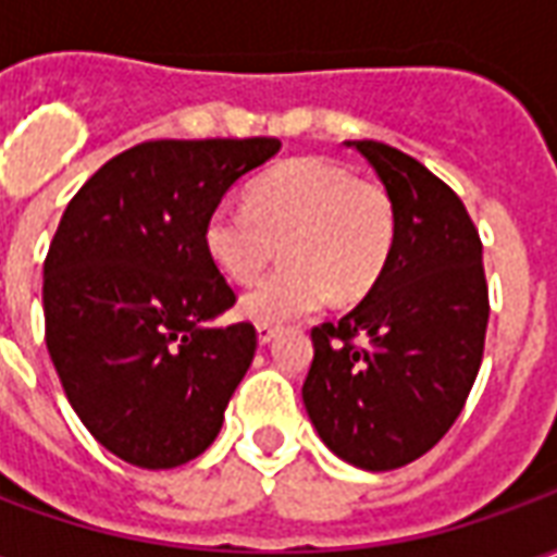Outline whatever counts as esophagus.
<instances>
[{
	"label": "esophagus",
	"instance_id": "34e87169",
	"mask_svg": "<svg viewBox=\"0 0 557 557\" xmlns=\"http://www.w3.org/2000/svg\"><path fill=\"white\" fill-rule=\"evenodd\" d=\"M277 334H280L277 325H259V327H256V337H259V346H268V343L277 337Z\"/></svg>",
	"mask_w": 557,
	"mask_h": 557
}]
</instances>
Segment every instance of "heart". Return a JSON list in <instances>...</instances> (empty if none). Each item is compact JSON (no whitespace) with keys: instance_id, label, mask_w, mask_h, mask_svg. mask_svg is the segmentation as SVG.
<instances>
[{"instance_id":"1","label":"heart","mask_w":557,"mask_h":557,"mask_svg":"<svg viewBox=\"0 0 557 557\" xmlns=\"http://www.w3.org/2000/svg\"><path fill=\"white\" fill-rule=\"evenodd\" d=\"M397 242V208L385 187L331 158H295L253 182L247 206L208 211L202 244L232 283H250L283 250L286 265L238 304L256 325L313 313L331 298L358 301L373 289Z\"/></svg>"}]
</instances>
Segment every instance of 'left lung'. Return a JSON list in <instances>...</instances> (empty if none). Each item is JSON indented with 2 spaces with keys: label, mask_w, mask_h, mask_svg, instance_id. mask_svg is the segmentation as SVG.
Here are the masks:
<instances>
[{
  "label": "left lung",
  "mask_w": 557,
  "mask_h": 557,
  "mask_svg": "<svg viewBox=\"0 0 557 557\" xmlns=\"http://www.w3.org/2000/svg\"><path fill=\"white\" fill-rule=\"evenodd\" d=\"M361 151L397 208L387 268L351 313L313 327L304 406L319 438L363 471L403 468L442 442L483 358L490 292L462 199L399 148Z\"/></svg>",
  "instance_id": "8db88e82"
}]
</instances>
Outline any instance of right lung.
I'll use <instances>...</instances> for the list:
<instances>
[{
    "label": "right lung",
    "instance_id": "1",
    "mask_svg": "<svg viewBox=\"0 0 557 557\" xmlns=\"http://www.w3.org/2000/svg\"><path fill=\"white\" fill-rule=\"evenodd\" d=\"M280 139H154L107 160L67 202L44 262L47 349L71 409L137 468L208 450L256 351L202 244L208 211Z\"/></svg>",
    "mask_w": 557,
    "mask_h": 557
}]
</instances>
